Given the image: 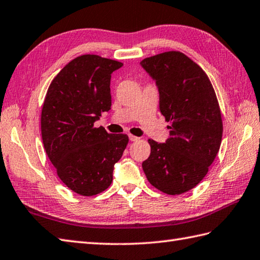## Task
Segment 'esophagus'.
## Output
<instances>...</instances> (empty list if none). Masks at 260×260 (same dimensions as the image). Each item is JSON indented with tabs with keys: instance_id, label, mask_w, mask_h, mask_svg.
Returning <instances> with one entry per match:
<instances>
[{
	"instance_id": "esophagus-1",
	"label": "esophagus",
	"mask_w": 260,
	"mask_h": 260,
	"mask_svg": "<svg viewBox=\"0 0 260 260\" xmlns=\"http://www.w3.org/2000/svg\"><path fill=\"white\" fill-rule=\"evenodd\" d=\"M129 140H131L132 142H136V141L140 140V137H137V136H135V135L129 134Z\"/></svg>"
}]
</instances>
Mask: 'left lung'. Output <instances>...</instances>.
<instances>
[{
	"label": "left lung",
	"instance_id": "8db88e82",
	"mask_svg": "<svg viewBox=\"0 0 260 260\" xmlns=\"http://www.w3.org/2000/svg\"><path fill=\"white\" fill-rule=\"evenodd\" d=\"M141 64L156 80L171 135L163 144L148 140L151 154L142 168L157 190L182 194L200 183L219 152L223 126L218 98L203 69L180 51L155 54Z\"/></svg>",
	"mask_w": 260,
	"mask_h": 260
}]
</instances>
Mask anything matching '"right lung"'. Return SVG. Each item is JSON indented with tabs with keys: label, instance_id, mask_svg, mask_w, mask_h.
Masks as SVG:
<instances>
[{
	"label": "right lung",
	"instance_id": "1",
	"mask_svg": "<svg viewBox=\"0 0 260 260\" xmlns=\"http://www.w3.org/2000/svg\"><path fill=\"white\" fill-rule=\"evenodd\" d=\"M123 63L82 54L52 79L41 112V135L57 175L77 194L92 197L112 184L113 170L128 144L93 123L112 106L110 77Z\"/></svg>",
	"mask_w": 260,
	"mask_h": 260
}]
</instances>
